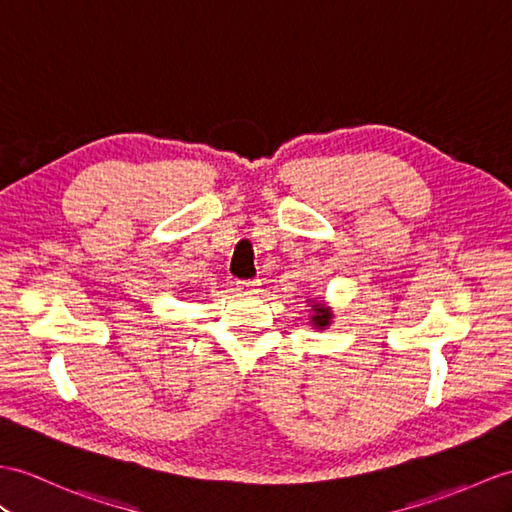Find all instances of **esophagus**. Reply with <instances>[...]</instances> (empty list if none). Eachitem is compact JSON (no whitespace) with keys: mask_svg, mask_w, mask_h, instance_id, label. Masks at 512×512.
Wrapping results in <instances>:
<instances>
[{"mask_svg":"<svg viewBox=\"0 0 512 512\" xmlns=\"http://www.w3.org/2000/svg\"><path fill=\"white\" fill-rule=\"evenodd\" d=\"M236 286H239V291H243V293H256L260 282L258 280H239L236 282Z\"/></svg>","mask_w":512,"mask_h":512,"instance_id":"1","label":"esophagus"}]
</instances>
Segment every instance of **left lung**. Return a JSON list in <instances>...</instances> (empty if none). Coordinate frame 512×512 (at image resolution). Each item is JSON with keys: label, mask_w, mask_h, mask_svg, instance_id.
<instances>
[{"label": "left lung", "mask_w": 512, "mask_h": 512, "mask_svg": "<svg viewBox=\"0 0 512 512\" xmlns=\"http://www.w3.org/2000/svg\"><path fill=\"white\" fill-rule=\"evenodd\" d=\"M313 313H315V315H313V317H310V319H313V323H315V326H317V328H321V330H323V328H326V326H328V323H330V319H332V315H330V310H328V308H321L319 304H315V306H313Z\"/></svg>", "instance_id": "left-lung-1"}]
</instances>
